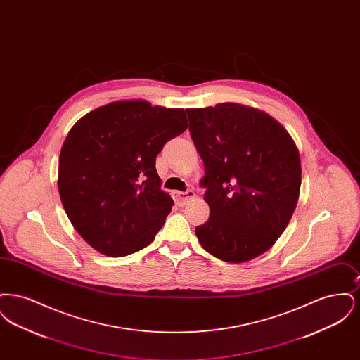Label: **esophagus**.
<instances>
[{"label": "esophagus", "instance_id": "1", "mask_svg": "<svg viewBox=\"0 0 360 360\" xmlns=\"http://www.w3.org/2000/svg\"><path fill=\"white\" fill-rule=\"evenodd\" d=\"M195 193L193 190H188V191H172V198L178 205H185L188 200L194 198Z\"/></svg>", "mask_w": 360, "mask_h": 360}]
</instances>
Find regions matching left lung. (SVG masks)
Instances as JSON below:
<instances>
[{
    "instance_id": "left-lung-1",
    "label": "left lung",
    "mask_w": 360,
    "mask_h": 360,
    "mask_svg": "<svg viewBox=\"0 0 360 360\" xmlns=\"http://www.w3.org/2000/svg\"><path fill=\"white\" fill-rule=\"evenodd\" d=\"M186 113L210 209L195 235L210 255L248 262L270 250L290 221L301 188L297 146L270 115L241 103Z\"/></svg>"
}]
</instances>
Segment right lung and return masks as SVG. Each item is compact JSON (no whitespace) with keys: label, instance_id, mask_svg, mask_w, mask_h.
I'll return each mask as SVG.
<instances>
[{"label":"right lung","instance_id":"obj_1","mask_svg":"<svg viewBox=\"0 0 360 360\" xmlns=\"http://www.w3.org/2000/svg\"><path fill=\"white\" fill-rule=\"evenodd\" d=\"M188 128L184 109L144 100L100 106L70 129L58 188L75 231L106 257H125L153 243L172 212L155 159Z\"/></svg>","mask_w":360,"mask_h":360}]
</instances>
